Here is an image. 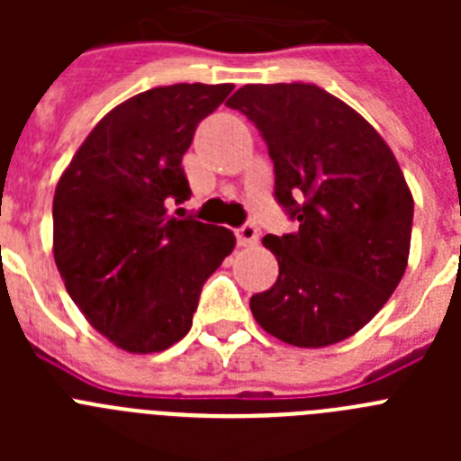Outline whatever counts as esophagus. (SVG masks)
<instances>
[{
  "label": "esophagus",
  "instance_id": "1",
  "mask_svg": "<svg viewBox=\"0 0 461 461\" xmlns=\"http://www.w3.org/2000/svg\"><path fill=\"white\" fill-rule=\"evenodd\" d=\"M235 238H238L240 247H254L258 244V226L254 221H247L235 230Z\"/></svg>",
  "mask_w": 461,
  "mask_h": 461
}]
</instances>
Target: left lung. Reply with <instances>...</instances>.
<instances>
[{"label": "left lung", "mask_w": 461, "mask_h": 461, "mask_svg": "<svg viewBox=\"0 0 461 461\" xmlns=\"http://www.w3.org/2000/svg\"><path fill=\"white\" fill-rule=\"evenodd\" d=\"M275 166V201L295 233L266 235L279 276L251 297L266 332L303 348L356 335L406 270L413 198L367 120L316 85H244L228 99Z\"/></svg>", "instance_id": "obj_1"}]
</instances>
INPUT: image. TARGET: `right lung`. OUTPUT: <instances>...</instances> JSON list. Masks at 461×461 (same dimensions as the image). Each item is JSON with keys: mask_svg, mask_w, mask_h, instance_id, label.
<instances>
[{"mask_svg": "<svg viewBox=\"0 0 461 461\" xmlns=\"http://www.w3.org/2000/svg\"><path fill=\"white\" fill-rule=\"evenodd\" d=\"M233 85L182 83L124 101L85 138L52 201L55 263L85 319L129 353L191 330L203 284L235 247L228 228L168 214L189 201L194 133Z\"/></svg>", "mask_w": 461, "mask_h": 461, "instance_id": "add662e5", "label": "right lung"}]
</instances>
